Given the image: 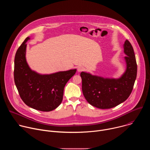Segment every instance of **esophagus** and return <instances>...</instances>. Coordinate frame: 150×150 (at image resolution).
<instances>
[{
	"label": "esophagus",
	"mask_w": 150,
	"mask_h": 150,
	"mask_svg": "<svg viewBox=\"0 0 150 150\" xmlns=\"http://www.w3.org/2000/svg\"><path fill=\"white\" fill-rule=\"evenodd\" d=\"M77 70L78 72H81V71H83L84 70V67H82V66H79L78 67V68H77Z\"/></svg>",
	"instance_id": "esophagus-1"
}]
</instances>
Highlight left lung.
<instances>
[{"label": "left lung", "instance_id": "8db88e82", "mask_svg": "<svg viewBox=\"0 0 150 150\" xmlns=\"http://www.w3.org/2000/svg\"><path fill=\"white\" fill-rule=\"evenodd\" d=\"M126 70L119 78H103L82 72V90L92 105L101 109H111L129 97L137 78V65L134 49L126 40L123 45Z\"/></svg>", "mask_w": 150, "mask_h": 150}]
</instances>
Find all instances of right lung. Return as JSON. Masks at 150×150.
I'll use <instances>...</instances> for the list:
<instances>
[{"instance_id":"add662e5","label":"right lung","mask_w":150,"mask_h":150,"mask_svg":"<svg viewBox=\"0 0 150 150\" xmlns=\"http://www.w3.org/2000/svg\"><path fill=\"white\" fill-rule=\"evenodd\" d=\"M27 37L16 51L14 61V81L19 96L30 108L42 111L54 110L61 104L67 82L76 69L40 74L33 71L26 60Z\"/></svg>"}]
</instances>
